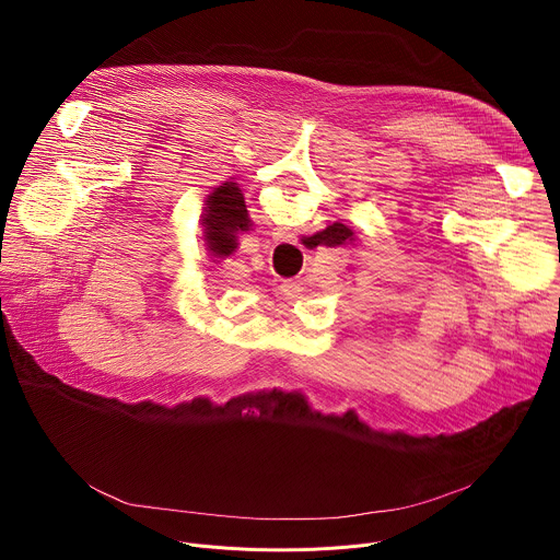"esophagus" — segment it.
I'll return each mask as SVG.
<instances>
[{"label": "esophagus", "mask_w": 560, "mask_h": 560, "mask_svg": "<svg viewBox=\"0 0 560 560\" xmlns=\"http://www.w3.org/2000/svg\"><path fill=\"white\" fill-rule=\"evenodd\" d=\"M272 236H275V242H283V244H292V242H296L294 232H292V230H288V228H275Z\"/></svg>", "instance_id": "34e87169"}]
</instances>
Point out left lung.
Here are the masks:
<instances>
[{"label": "left lung", "instance_id": "left-lung-1", "mask_svg": "<svg viewBox=\"0 0 560 560\" xmlns=\"http://www.w3.org/2000/svg\"><path fill=\"white\" fill-rule=\"evenodd\" d=\"M203 225H206L208 248L214 255L228 257L230 253H234L236 248L234 232L250 228L246 201L236 184L225 182L223 186L214 188V192L206 201Z\"/></svg>", "mask_w": 560, "mask_h": 560}]
</instances>
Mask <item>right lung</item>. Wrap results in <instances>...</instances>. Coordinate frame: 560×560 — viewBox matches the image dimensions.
Returning a JSON list of instances; mask_svg holds the SVG:
<instances>
[{
  "instance_id": "1",
  "label": "right lung",
  "mask_w": 560,
  "mask_h": 560,
  "mask_svg": "<svg viewBox=\"0 0 560 560\" xmlns=\"http://www.w3.org/2000/svg\"><path fill=\"white\" fill-rule=\"evenodd\" d=\"M352 236H354V232L346 223L337 221V223L328 225L324 232H316L312 236H305L303 244L307 248H316V246H330V248H335V246H343L346 242H352Z\"/></svg>"
}]
</instances>
